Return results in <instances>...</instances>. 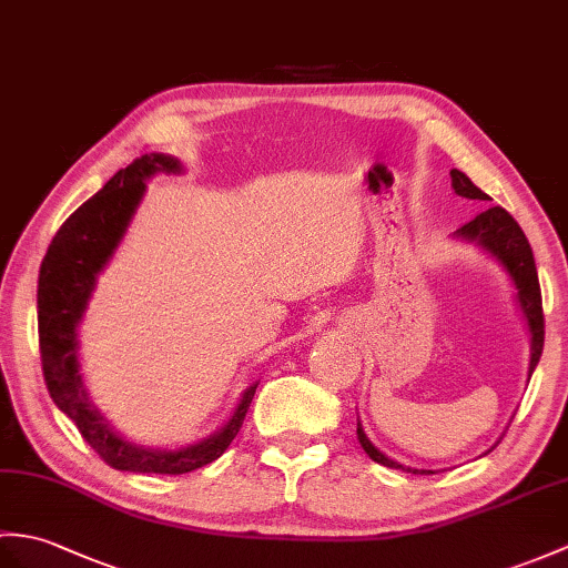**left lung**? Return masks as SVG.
Instances as JSON below:
<instances>
[{
  "label": "left lung",
  "mask_w": 568,
  "mask_h": 568,
  "mask_svg": "<svg viewBox=\"0 0 568 568\" xmlns=\"http://www.w3.org/2000/svg\"><path fill=\"white\" fill-rule=\"evenodd\" d=\"M450 176H453V189L457 195L471 197V201H489V195L474 186L469 176L463 174V171L453 169ZM457 234L467 236V240H474L489 248V252L496 254L500 258V263L506 266V271L510 273V281L518 290V302H520L527 326H530V334H532V358H530V375H532L535 365L539 363V355H542V346H545V312H542V293H539V281H537V268H535L530 242H527V236L523 234L520 224L513 220L510 213H506L500 205H491V207L481 210L477 217L465 222L463 227L457 230ZM358 440L363 445V450L371 455V459H375L377 465H385L392 469H406L399 463H394V459L382 455L377 447L367 440V435L363 433L361 424H358ZM406 471L433 474L430 469H406Z\"/></svg>",
  "instance_id": "8db88e82"
}]
</instances>
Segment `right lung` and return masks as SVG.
<instances>
[{
    "label": "right lung",
    "mask_w": 568,
    "mask_h": 568,
    "mask_svg": "<svg viewBox=\"0 0 568 568\" xmlns=\"http://www.w3.org/2000/svg\"><path fill=\"white\" fill-rule=\"evenodd\" d=\"M154 171H179V162L162 154L138 156L60 224L38 273V346L52 402L72 418L77 430L105 465L140 474H186L210 465L227 450L244 424L256 385L244 392L230 424L213 438L174 453H154L118 438L87 402L82 379L77 375L74 328L82 320L97 273L113 254L130 215L135 213L144 191L142 179L152 176Z\"/></svg>",
    "instance_id": "add662e5"
}]
</instances>
